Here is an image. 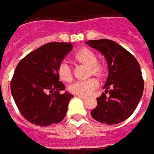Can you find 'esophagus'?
Returning <instances> with one entry per match:
<instances>
[{
	"mask_svg": "<svg viewBox=\"0 0 154 154\" xmlns=\"http://www.w3.org/2000/svg\"><path fill=\"white\" fill-rule=\"evenodd\" d=\"M78 97H79V98H82V99H86V97H85V96H78Z\"/></svg>",
	"mask_w": 154,
	"mask_h": 154,
	"instance_id": "obj_1",
	"label": "esophagus"
}]
</instances>
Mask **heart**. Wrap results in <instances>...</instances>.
Here are the masks:
<instances>
[{"instance_id": "obj_1", "label": "heart", "mask_w": 154, "mask_h": 154, "mask_svg": "<svg viewBox=\"0 0 154 154\" xmlns=\"http://www.w3.org/2000/svg\"><path fill=\"white\" fill-rule=\"evenodd\" d=\"M74 58L80 63L89 67V73L98 77H102L105 74V68L103 64L97 62V56L88 49H81L74 55ZM58 75L60 80L65 82L72 80L71 68L67 62H62L58 68ZM98 86V80L91 78L86 80L76 81L69 86V91L76 95L87 96L90 95Z\"/></svg>"}]
</instances>
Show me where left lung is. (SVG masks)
<instances>
[{
	"instance_id": "obj_1",
	"label": "left lung",
	"mask_w": 154,
	"mask_h": 154,
	"mask_svg": "<svg viewBox=\"0 0 154 154\" xmlns=\"http://www.w3.org/2000/svg\"><path fill=\"white\" fill-rule=\"evenodd\" d=\"M86 44L103 54L109 69L103 87L105 92L97 98V106L91 115L101 123H120L133 114L143 94L144 80L140 64L132 54L114 41L103 38Z\"/></svg>"
}]
</instances>
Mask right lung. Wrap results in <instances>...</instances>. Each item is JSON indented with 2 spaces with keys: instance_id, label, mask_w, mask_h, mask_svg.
<instances>
[{
  "instance_id": "right-lung-1",
  "label": "right lung",
  "mask_w": 154,
  "mask_h": 154,
  "mask_svg": "<svg viewBox=\"0 0 154 154\" xmlns=\"http://www.w3.org/2000/svg\"><path fill=\"white\" fill-rule=\"evenodd\" d=\"M70 43H49L26 56L17 65L11 80V92L18 109L31 123L46 127L62 121L74 96L60 92L58 68L72 51Z\"/></svg>"
}]
</instances>
